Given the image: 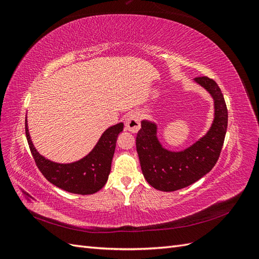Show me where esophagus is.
Masks as SVG:
<instances>
[{
  "instance_id": "obj_1",
  "label": "esophagus",
  "mask_w": 259,
  "mask_h": 259,
  "mask_svg": "<svg viewBox=\"0 0 259 259\" xmlns=\"http://www.w3.org/2000/svg\"><path fill=\"white\" fill-rule=\"evenodd\" d=\"M125 128L131 133H137L140 128V117L137 112L128 113L125 117Z\"/></svg>"
}]
</instances>
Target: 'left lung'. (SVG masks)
Segmentation results:
<instances>
[{
  "label": "left lung",
  "mask_w": 259,
  "mask_h": 259,
  "mask_svg": "<svg viewBox=\"0 0 259 259\" xmlns=\"http://www.w3.org/2000/svg\"><path fill=\"white\" fill-rule=\"evenodd\" d=\"M194 82L209 93L214 100V121L206 134L182 151H170L158 139L154 122L142 121L136 149L148 184L160 191H176L192 185L215 166L221 154L228 125V110L217 83L207 76Z\"/></svg>",
  "instance_id": "obj_1"
}]
</instances>
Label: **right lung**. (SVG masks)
<instances>
[{
    "label": "right lung",
    "instance_id": "right-lung-1",
    "mask_svg": "<svg viewBox=\"0 0 259 259\" xmlns=\"http://www.w3.org/2000/svg\"><path fill=\"white\" fill-rule=\"evenodd\" d=\"M123 123L115 124L104 132L93 150L83 159L68 164L45 159L36 151L30 138L26 117V136L36 166L50 183L60 189L75 194H93L103 188L111 170L117 135Z\"/></svg>",
    "mask_w": 259,
    "mask_h": 259
}]
</instances>
